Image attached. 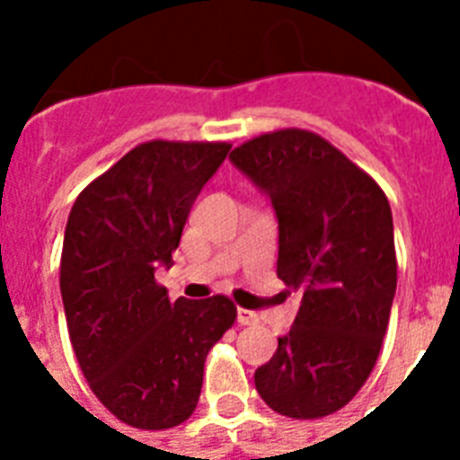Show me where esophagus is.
<instances>
[{"label":"esophagus","mask_w":460,"mask_h":460,"mask_svg":"<svg viewBox=\"0 0 460 460\" xmlns=\"http://www.w3.org/2000/svg\"><path fill=\"white\" fill-rule=\"evenodd\" d=\"M258 313H252V310H245V307H238L236 310V322L241 327H248V324H258Z\"/></svg>","instance_id":"esophagus-1"}]
</instances>
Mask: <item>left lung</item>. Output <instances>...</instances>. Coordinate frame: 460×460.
<instances>
[{"label":"left lung","instance_id":"left-lung-1","mask_svg":"<svg viewBox=\"0 0 460 460\" xmlns=\"http://www.w3.org/2000/svg\"><path fill=\"white\" fill-rule=\"evenodd\" d=\"M279 222L277 277L301 296L294 327L255 370L267 406L314 420L349 403L377 363L396 294L392 208L343 153L301 128L229 155Z\"/></svg>","mask_w":460,"mask_h":460}]
</instances>
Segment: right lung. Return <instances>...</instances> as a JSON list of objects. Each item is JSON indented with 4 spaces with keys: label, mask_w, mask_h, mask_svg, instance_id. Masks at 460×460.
Returning <instances> with one entry per match:
<instances>
[{
    "label": "right lung",
    "mask_w": 460,
    "mask_h": 460,
    "mask_svg": "<svg viewBox=\"0 0 460 460\" xmlns=\"http://www.w3.org/2000/svg\"><path fill=\"white\" fill-rule=\"evenodd\" d=\"M229 143L150 140L75 198L61 251V301L78 365L126 425L176 428L193 415L209 349L236 320L226 296L169 301L172 267L195 198Z\"/></svg>",
    "instance_id": "add662e5"
}]
</instances>
